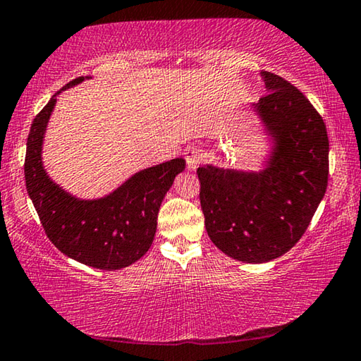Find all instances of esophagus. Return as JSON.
I'll return each instance as SVG.
<instances>
[{
  "instance_id": "esophagus-1",
  "label": "esophagus",
  "mask_w": 361,
  "mask_h": 361,
  "mask_svg": "<svg viewBox=\"0 0 361 361\" xmlns=\"http://www.w3.org/2000/svg\"><path fill=\"white\" fill-rule=\"evenodd\" d=\"M184 155H185L187 168L197 169L198 164L202 163V159H203V150L200 149V147H188Z\"/></svg>"
}]
</instances>
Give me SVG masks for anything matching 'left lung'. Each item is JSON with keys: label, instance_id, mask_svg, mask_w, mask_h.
Masks as SVG:
<instances>
[{"label": "left lung", "instance_id": "obj_1", "mask_svg": "<svg viewBox=\"0 0 361 361\" xmlns=\"http://www.w3.org/2000/svg\"><path fill=\"white\" fill-rule=\"evenodd\" d=\"M267 94L254 105L275 139L261 173L197 169L200 203L209 238L241 262H269L305 233L324 197L329 140L322 115L296 86L262 72Z\"/></svg>", "mask_w": 361, "mask_h": 361}]
</instances>
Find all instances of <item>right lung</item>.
<instances>
[{
    "label": "right lung",
    "mask_w": 361,
    "mask_h": 361,
    "mask_svg": "<svg viewBox=\"0 0 361 361\" xmlns=\"http://www.w3.org/2000/svg\"><path fill=\"white\" fill-rule=\"evenodd\" d=\"M82 80L80 76L70 81L61 91ZM56 96L35 116L23 164L27 192L41 226L52 245L75 261L100 270L128 267L152 246L159 206L174 177L184 171L185 159L174 158L140 171L104 198H75L49 179L41 161V147Z\"/></svg>",
    "instance_id": "obj_1"
}]
</instances>
